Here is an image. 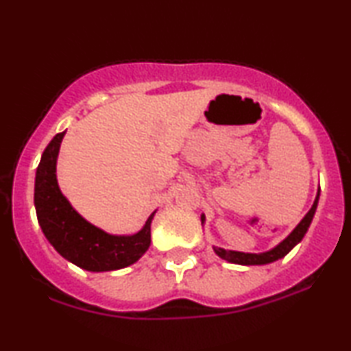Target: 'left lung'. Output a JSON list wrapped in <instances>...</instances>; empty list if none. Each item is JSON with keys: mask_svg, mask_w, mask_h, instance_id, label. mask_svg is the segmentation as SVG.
<instances>
[{"mask_svg": "<svg viewBox=\"0 0 351 351\" xmlns=\"http://www.w3.org/2000/svg\"><path fill=\"white\" fill-rule=\"evenodd\" d=\"M319 195L320 190H317L316 199H314L313 207L310 209V212L306 213L304 217V219L295 226V229L291 232L287 239H285L280 245H277L274 249H271L268 252L263 254H245V252H235V251H226L223 247H213V251L221 257L223 260H228L230 263H237V265H266V263H272L278 258H283L291 249H293L297 243H300L302 239H304L308 228L313 221L314 213H316L317 209V203H319ZM201 221L204 223V215H201Z\"/></svg>", "mask_w": 351, "mask_h": 351, "instance_id": "obj_1", "label": "left lung"}]
</instances>
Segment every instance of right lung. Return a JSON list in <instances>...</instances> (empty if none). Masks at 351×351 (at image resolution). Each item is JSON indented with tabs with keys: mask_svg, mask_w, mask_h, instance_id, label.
I'll use <instances>...</instances> for the list:
<instances>
[{
	"mask_svg": "<svg viewBox=\"0 0 351 351\" xmlns=\"http://www.w3.org/2000/svg\"><path fill=\"white\" fill-rule=\"evenodd\" d=\"M64 133L47 144L35 173L34 203L41 230L62 257L82 269L102 272L133 265L150 246L154 212L134 235H110L80 217L57 184L56 164Z\"/></svg>",
	"mask_w": 351,
	"mask_h": 351,
	"instance_id": "obj_1",
	"label": "right lung"
}]
</instances>
